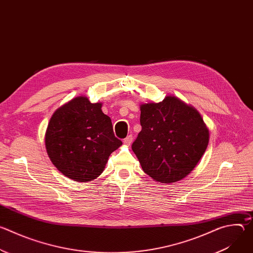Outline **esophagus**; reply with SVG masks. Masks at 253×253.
I'll return each mask as SVG.
<instances>
[{"instance_id":"obj_1","label":"esophagus","mask_w":253,"mask_h":253,"mask_svg":"<svg viewBox=\"0 0 253 253\" xmlns=\"http://www.w3.org/2000/svg\"><path fill=\"white\" fill-rule=\"evenodd\" d=\"M133 141V136L132 135H128L124 140H123V143L125 144V145H130V144L132 143Z\"/></svg>"}]
</instances>
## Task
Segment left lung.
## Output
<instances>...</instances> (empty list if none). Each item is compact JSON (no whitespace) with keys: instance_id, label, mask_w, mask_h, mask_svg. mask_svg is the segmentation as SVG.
<instances>
[{"instance_id":"obj_1","label":"left lung","mask_w":253,"mask_h":253,"mask_svg":"<svg viewBox=\"0 0 253 253\" xmlns=\"http://www.w3.org/2000/svg\"><path fill=\"white\" fill-rule=\"evenodd\" d=\"M142 130L132 144L143 171L161 183L186 177L204 154L209 132L200 114L180 99L140 107Z\"/></svg>"}]
</instances>
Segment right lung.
<instances>
[{
    "mask_svg": "<svg viewBox=\"0 0 253 253\" xmlns=\"http://www.w3.org/2000/svg\"><path fill=\"white\" fill-rule=\"evenodd\" d=\"M101 107L80 96L60 107L48 124L45 144L51 161L79 182L97 178L110 154L122 145Z\"/></svg>",
    "mask_w": 253,
    "mask_h": 253,
    "instance_id": "1",
    "label": "right lung"
}]
</instances>
